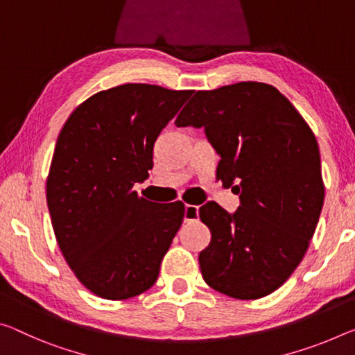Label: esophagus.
<instances>
[{"label":"esophagus","instance_id":"1","mask_svg":"<svg viewBox=\"0 0 355 355\" xmlns=\"http://www.w3.org/2000/svg\"><path fill=\"white\" fill-rule=\"evenodd\" d=\"M199 218V207L187 204L184 207V221H196Z\"/></svg>","mask_w":355,"mask_h":355}]
</instances>
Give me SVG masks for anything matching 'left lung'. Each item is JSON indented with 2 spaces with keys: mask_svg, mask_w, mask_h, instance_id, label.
<instances>
[{
  "mask_svg": "<svg viewBox=\"0 0 355 355\" xmlns=\"http://www.w3.org/2000/svg\"><path fill=\"white\" fill-rule=\"evenodd\" d=\"M178 128H204L221 156L216 177L240 194L237 211L199 208L210 245L199 254L205 283L239 300L277 291L299 266L324 204L318 140L277 88L240 82L196 92Z\"/></svg>",
  "mask_w": 355,
  "mask_h": 355,
  "instance_id": "8db88e82",
  "label": "left lung"
}]
</instances>
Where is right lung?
I'll use <instances>...</instances> for the list:
<instances>
[{
    "label": "right lung",
    "mask_w": 355,
    "mask_h": 355,
    "mask_svg": "<svg viewBox=\"0 0 355 355\" xmlns=\"http://www.w3.org/2000/svg\"><path fill=\"white\" fill-rule=\"evenodd\" d=\"M191 89L125 83L82 103L56 140L47 205L56 241L94 295L126 300L156 283L184 218L183 202L140 198L157 136Z\"/></svg>",
    "instance_id": "right-lung-1"
}]
</instances>
